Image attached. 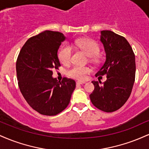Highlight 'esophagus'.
<instances>
[{
  "label": "esophagus",
  "instance_id": "1",
  "mask_svg": "<svg viewBox=\"0 0 149 149\" xmlns=\"http://www.w3.org/2000/svg\"><path fill=\"white\" fill-rule=\"evenodd\" d=\"M85 82L84 81H77L76 82V85H82V84H85Z\"/></svg>",
  "mask_w": 149,
  "mask_h": 149
}]
</instances>
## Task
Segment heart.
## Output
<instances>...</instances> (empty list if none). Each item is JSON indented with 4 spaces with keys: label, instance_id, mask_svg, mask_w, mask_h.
Wrapping results in <instances>:
<instances>
[{
    "label": "heart",
    "instance_id": "heart-1",
    "mask_svg": "<svg viewBox=\"0 0 149 149\" xmlns=\"http://www.w3.org/2000/svg\"><path fill=\"white\" fill-rule=\"evenodd\" d=\"M76 46L77 47L84 52L88 57H91V60L97 61L98 59L96 54L100 51V47L95 40L90 38H80L76 40L71 46ZM72 49L69 45H65L59 51L58 54L59 61L62 64H66L71 60ZM90 72V69L88 66H73L67 71V74L75 79L83 80L87 78V76Z\"/></svg>",
    "mask_w": 149,
    "mask_h": 149
}]
</instances>
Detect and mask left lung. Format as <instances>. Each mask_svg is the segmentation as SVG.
Listing matches in <instances>:
<instances>
[{
  "label": "left lung",
  "mask_w": 149,
  "mask_h": 149,
  "mask_svg": "<svg viewBox=\"0 0 149 149\" xmlns=\"http://www.w3.org/2000/svg\"><path fill=\"white\" fill-rule=\"evenodd\" d=\"M100 41L106 61L95 76L106 75L107 80L102 85L100 80L92 81L95 90L90 97L97 109L113 112L122 107L130 96L135 80V56L127 40L111 31H102Z\"/></svg>",
  "instance_id": "left-lung-1"
}]
</instances>
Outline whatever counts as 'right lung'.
<instances>
[{
	"instance_id": "obj_1",
	"label": "right lung",
	"mask_w": 149,
	"mask_h": 149,
	"mask_svg": "<svg viewBox=\"0 0 149 149\" xmlns=\"http://www.w3.org/2000/svg\"><path fill=\"white\" fill-rule=\"evenodd\" d=\"M66 37L62 33L45 31L30 38L20 50L16 63L18 85L32 109L45 116H55L69 105L76 82L52 77L60 62L57 52Z\"/></svg>"
}]
</instances>
